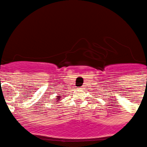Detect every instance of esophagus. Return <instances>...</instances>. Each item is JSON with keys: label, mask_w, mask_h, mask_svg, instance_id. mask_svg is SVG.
Returning <instances> with one entry per match:
<instances>
[{"label": "esophagus", "mask_w": 147, "mask_h": 147, "mask_svg": "<svg viewBox=\"0 0 147 147\" xmlns=\"http://www.w3.org/2000/svg\"><path fill=\"white\" fill-rule=\"evenodd\" d=\"M79 89H82V87H79Z\"/></svg>", "instance_id": "obj_1"}]
</instances>
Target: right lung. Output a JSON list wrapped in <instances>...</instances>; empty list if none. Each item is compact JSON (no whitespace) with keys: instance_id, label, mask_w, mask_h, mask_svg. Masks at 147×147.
<instances>
[{"instance_id":"add662e5","label":"right lung","mask_w":147,"mask_h":147,"mask_svg":"<svg viewBox=\"0 0 147 147\" xmlns=\"http://www.w3.org/2000/svg\"><path fill=\"white\" fill-rule=\"evenodd\" d=\"M60 95H61V94H60ZM60 98H61V96H57L56 97V99H57V102H58L59 101V100H60Z\"/></svg>"}]
</instances>
